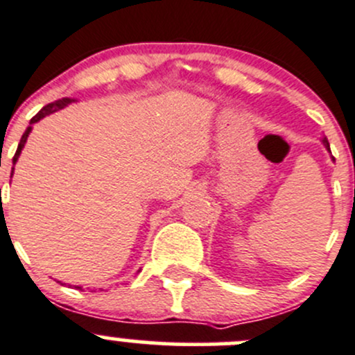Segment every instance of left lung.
<instances>
[{
  "mask_svg": "<svg viewBox=\"0 0 355 355\" xmlns=\"http://www.w3.org/2000/svg\"><path fill=\"white\" fill-rule=\"evenodd\" d=\"M323 143H325V146H327V149H328V151H330V144H328V141H327V139H323Z\"/></svg>",
  "mask_w": 355,
  "mask_h": 355,
  "instance_id": "obj_1",
  "label": "left lung"
}]
</instances>
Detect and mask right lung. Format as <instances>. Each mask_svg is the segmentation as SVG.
Here are the masks:
<instances>
[{"instance_id": "add662e5", "label": "right lung", "mask_w": 355, "mask_h": 355, "mask_svg": "<svg viewBox=\"0 0 355 355\" xmlns=\"http://www.w3.org/2000/svg\"><path fill=\"white\" fill-rule=\"evenodd\" d=\"M69 102H71V98H68V96H66V98H59V100H55V102H52V103H49V105H46V107H44L42 110L39 112V114H37V115H33V117L30 119V125H28V128H27V130H25V132H24V136H21V139H20V144H18V148H17V153H15V156H13V165H15V163H17L18 156H20V153H21V148H24V144H25V141H27V137H28L30 130H32V124H35L37 121H40V119H42V117H46V115L52 114V112H55V110L62 109V107H66V105H68ZM76 289H80V287H76Z\"/></svg>"}]
</instances>
